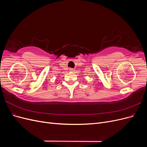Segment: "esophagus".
<instances>
[{"instance_id":"1","label":"esophagus","mask_w":147,"mask_h":147,"mask_svg":"<svg viewBox=\"0 0 147 147\" xmlns=\"http://www.w3.org/2000/svg\"><path fill=\"white\" fill-rule=\"evenodd\" d=\"M74 70V69L73 68H70V69H69V70L70 71V72H73Z\"/></svg>"}]
</instances>
